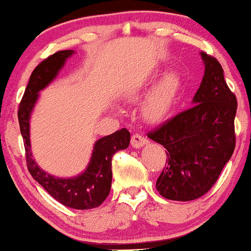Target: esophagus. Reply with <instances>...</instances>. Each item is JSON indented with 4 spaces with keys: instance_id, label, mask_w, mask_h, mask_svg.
Returning a JSON list of instances; mask_svg holds the SVG:
<instances>
[{
    "instance_id": "obj_1",
    "label": "esophagus",
    "mask_w": 251,
    "mask_h": 251,
    "mask_svg": "<svg viewBox=\"0 0 251 251\" xmlns=\"http://www.w3.org/2000/svg\"><path fill=\"white\" fill-rule=\"evenodd\" d=\"M145 144H148V139H146L145 137H143V135L135 133L132 135V139H131V145L132 148L134 149H139V148H143Z\"/></svg>"
}]
</instances>
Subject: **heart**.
<instances>
[{
  "label": "heart",
  "mask_w": 251,
  "mask_h": 251,
  "mask_svg": "<svg viewBox=\"0 0 251 251\" xmlns=\"http://www.w3.org/2000/svg\"><path fill=\"white\" fill-rule=\"evenodd\" d=\"M145 86H139L128 93L131 100H138L144 93ZM181 89V76L179 72L169 70L155 81L148 97L143 102V116L149 123L158 124L168 119L177 105Z\"/></svg>",
  "instance_id": "1"
}]
</instances>
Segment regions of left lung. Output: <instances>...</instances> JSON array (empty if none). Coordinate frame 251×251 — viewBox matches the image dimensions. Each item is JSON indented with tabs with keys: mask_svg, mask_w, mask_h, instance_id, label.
Segmentation results:
<instances>
[{
	"mask_svg": "<svg viewBox=\"0 0 251 251\" xmlns=\"http://www.w3.org/2000/svg\"><path fill=\"white\" fill-rule=\"evenodd\" d=\"M201 57L204 76L191 107L148 134L166 149L168 166L155 184L166 200L188 201L205 195L235 150L237 100L221 63L203 51Z\"/></svg>",
	"mask_w": 251,
	"mask_h": 251,
	"instance_id": "left-lung-1",
	"label": "left lung"
}]
</instances>
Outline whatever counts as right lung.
<instances>
[{"instance_id": "obj_1", "label": "right lung", "mask_w": 251, "mask_h": 251, "mask_svg": "<svg viewBox=\"0 0 251 251\" xmlns=\"http://www.w3.org/2000/svg\"><path fill=\"white\" fill-rule=\"evenodd\" d=\"M74 50H60L47 57L33 71L19 107L20 131L24 138L28 171L54 200L67 208L88 210L99 206L107 198L112 183V157L129 145L131 134L126 128L100 138L94 143L87 168L81 174L70 178L53 176L37 165L31 153L30 117L40 91L45 89L57 76Z\"/></svg>"}]
</instances>
